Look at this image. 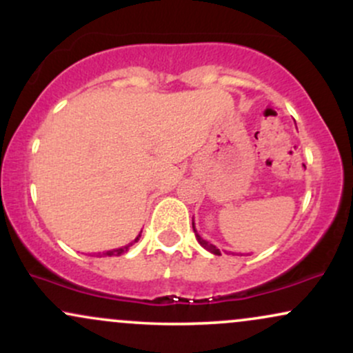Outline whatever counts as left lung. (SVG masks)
<instances>
[{"instance_id":"left-lung-1","label":"left lung","mask_w":353,"mask_h":353,"mask_svg":"<svg viewBox=\"0 0 353 353\" xmlns=\"http://www.w3.org/2000/svg\"><path fill=\"white\" fill-rule=\"evenodd\" d=\"M192 229H194V234H196V239H197V242H199V244L204 247L205 250H209L210 254H214V255H221V250L217 249L216 245H212L210 244V242H208V241H204V239H202L199 234H197V230H196V228H194V217H192Z\"/></svg>"}]
</instances>
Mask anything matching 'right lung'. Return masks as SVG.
<instances>
[{"label": "right lung", "instance_id": "obj_1", "mask_svg": "<svg viewBox=\"0 0 353 353\" xmlns=\"http://www.w3.org/2000/svg\"><path fill=\"white\" fill-rule=\"evenodd\" d=\"M139 237H141V234L139 236H137L136 239H134V242H137L139 241ZM132 244H129V245H124V247H119V249H112V250H108V252H104V255H121V254H124L125 250L129 249V247H131Z\"/></svg>", "mask_w": 353, "mask_h": 353}]
</instances>
